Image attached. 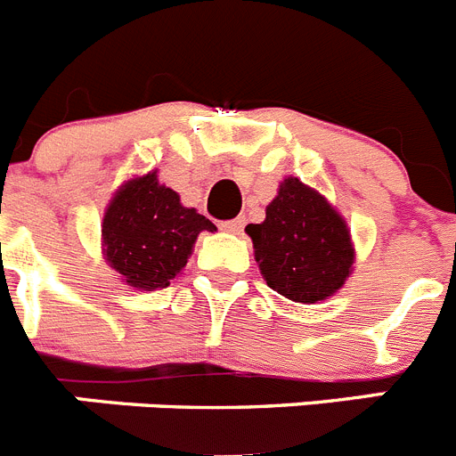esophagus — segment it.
Instances as JSON below:
<instances>
[{
	"instance_id": "1",
	"label": "esophagus",
	"mask_w": 456,
	"mask_h": 456,
	"mask_svg": "<svg viewBox=\"0 0 456 456\" xmlns=\"http://www.w3.org/2000/svg\"><path fill=\"white\" fill-rule=\"evenodd\" d=\"M241 228H244V221L241 219H231V221H224V224H221V231H225V232H240Z\"/></svg>"
}]
</instances>
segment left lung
<instances>
[{"mask_svg":"<svg viewBox=\"0 0 456 456\" xmlns=\"http://www.w3.org/2000/svg\"><path fill=\"white\" fill-rule=\"evenodd\" d=\"M256 263L272 289L297 304L329 299L352 273L354 244L338 209L299 178H285L263 224H248Z\"/></svg>","mask_w":456,"mask_h":456,"instance_id":"1","label":"left lung"}]
</instances>
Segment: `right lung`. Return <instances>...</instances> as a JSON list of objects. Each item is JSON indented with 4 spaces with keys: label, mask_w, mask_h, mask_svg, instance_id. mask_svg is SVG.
I'll return each mask as SVG.
<instances>
[{
    "label": "right lung",
    "mask_w": 456,
    "mask_h": 456,
    "mask_svg": "<svg viewBox=\"0 0 456 456\" xmlns=\"http://www.w3.org/2000/svg\"><path fill=\"white\" fill-rule=\"evenodd\" d=\"M215 224L184 208L180 196L159 184L157 171L132 178L114 193L102 219V251L130 288H168L187 265L196 237Z\"/></svg>",
    "instance_id": "right-lung-1"
}]
</instances>
